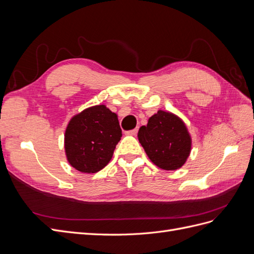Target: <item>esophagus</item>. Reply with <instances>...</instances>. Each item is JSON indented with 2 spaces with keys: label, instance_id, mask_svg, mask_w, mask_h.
I'll list each match as a JSON object with an SVG mask.
<instances>
[{
  "label": "esophagus",
  "instance_id": "obj_1",
  "mask_svg": "<svg viewBox=\"0 0 254 254\" xmlns=\"http://www.w3.org/2000/svg\"><path fill=\"white\" fill-rule=\"evenodd\" d=\"M137 128H134V129H132V130H129V131H127L126 133L127 134H129V135H136V133H137Z\"/></svg>",
  "mask_w": 254,
  "mask_h": 254
}]
</instances>
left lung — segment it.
Masks as SVG:
<instances>
[{
    "instance_id": "left-lung-1",
    "label": "left lung",
    "mask_w": 254,
    "mask_h": 254,
    "mask_svg": "<svg viewBox=\"0 0 254 254\" xmlns=\"http://www.w3.org/2000/svg\"><path fill=\"white\" fill-rule=\"evenodd\" d=\"M137 137L151 162L166 171L180 168L190 156L191 139L183 121L159 110L142 126Z\"/></svg>"
}]
</instances>
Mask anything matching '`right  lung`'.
Masks as SVG:
<instances>
[{"label":"right lung","mask_w":254,"mask_h":254,"mask_svg":"<svg viewBox=\"0 0 254 254\" xmlns=\"http://www.w3.org/2000/svg\"><path fill=\"white\" fill-rule=\"evenodd\" d=\"M121 136L118 115L105 105L84 109L71 119L65 129L68 163L81 173L99 172L109 163Z\"/></svg>","instance_id":"right-lung-1"}]
</instances>
